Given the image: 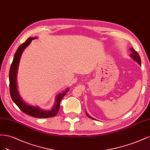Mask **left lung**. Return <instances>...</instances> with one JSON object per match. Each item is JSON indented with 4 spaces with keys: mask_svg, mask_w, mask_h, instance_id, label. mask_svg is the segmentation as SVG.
Listing matches in <instances>:
<instances>
[{
    "mask_svg": "<svg viewBox=\"0 0 150 150\" xmlns=\"http://www.w3.org/2000/svg\"><path fill=\"white\" fill-rule=\"evenodd\" d=\"M129 50L132 52V54H130V57H131L134 61H136L139 65H141V59H140V57H139V55H138V53H137L136 51H135V50L133 49V48H130ZM85 113H86V115H87L88 117H89L90 118L93 119V120H95V118H92V117H91L90 116H89L87 113H86V112H85Z\"/></svg>",
    "mask_w": 150,
    "mask_h": 150,
    "instance_id": "obj_1",
    "label": "left lung"
}]
</instances>
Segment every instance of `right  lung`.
I'll use <instances>...</instances> for the list:
<instances>
[{
    "label": "right lung",
    "instance_id": "obj_1",
    "mask_svg": "<svg viewBox=\"0 0 150 150\" xmlns=\"http://www.w3.org/2000/svg\"><path fill=\"white\" fill-rule=\"evenodd\" d=\"M37 37H30L25 41V43H22L19 46L17 50L15 55L13 57V62L11 66L10 71H9V86H10V93L13 101L15 103L17 107L20 108L23 113H25L32 117L36 118H50L55 116L60 108V101L62 98L69 91L70 88H67L65 91L61 93H59L55 99V103L51 109L44 110L40 108L37 106H32L27 104L23 100L18 93L17 83V74L18 71V67L21 57L23 50L30 45L32 40H34Z\"/></svg>",
    "mask_w": 150,
    "mask_h": 150
}]
</instances>
